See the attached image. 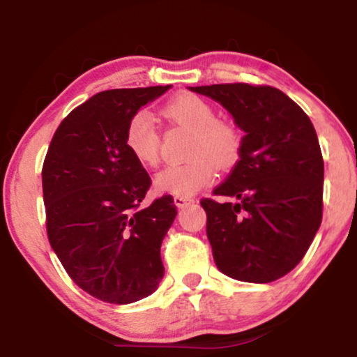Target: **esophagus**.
Masks as SVG:
<instances>
[{
    "label": "esophagus",
    "mask_w": 357,
    "mask_h": 357,
    "mask_svg": "<svg viewBox=\"0 0 357 357\" xmlns=\"http://www.w3.org/2000/svg\"><path fill=\"white\" fill-rule=\"evenodd\" d=\"M193 202H195V199H193V198H190V197H174V203H175V206H178V208L187 206V204L193 203Z\"/></svg>",
    "instance_id": "obj_1"
}]
</instances>
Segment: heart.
<instances>
[{"label": "heart", "instance_id": "heart-1", "mask_svg": "<svg viewBox=\"0 0 357 357\" xmlns=\"http://www.w3.org/2000/svg\"><path fill=\"white\" fill-rule=\"evenodd\" d=\"M164 115L175 123L192 130L190 155L183 164H169L155 175L159 192L175 197H190L211 183L216 167L226 169L236 162L241 153V136L231 123L216 120V112L202 97L182 94L164 107ZM125 144L131 155L143 165L158 164L160 136L155 121L148 112H138L126 125Z\"/></svg>", "mask_w": 357, "mask_h": 357}]
</instances>
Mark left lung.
<instances>
[{"label": "left lung", "mask_w": 357, "mask_h": 357, "mask_svg": "<svg viewBox=\"0 0 357 357\" xmlns=\"http://www.w3.org/2000/svg\"><path fill=\"white\" fill-rule=\"evenodd\" d=\"M221 104L243 131L238 160L214 195L202 199L218 270L265 284L304 258L321 222L324 159L305 112L270 86L188 87Z\"/></svg>", "instance_id": "obj_1"}]
</instances>
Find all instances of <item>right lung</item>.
Returning <instances> with one entry per match:
<instances>
[{
    "mask_svg": "<svg viewBox=\"0 0 357 357\" xmlns=\"http://www.w3.org/2000/svg\"><path fill=\"white\" fill-rule=\"evenodd\" d=\"M170 87L92 96L61 121L43 162L53 252L82 291L110 304L144 299L164 276L160 243L177 208L170 195L141 208L151 178L125 133L131 116Z\"/></svg>",
    "mask_w": 357,
    "mask_h": 357,
    "instance_id": "obj_1",
    "label": "right lung"
}]
</instances>
